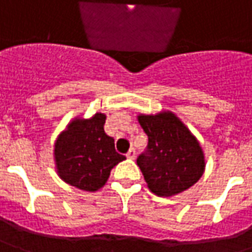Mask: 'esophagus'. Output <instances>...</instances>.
<instances>
[{
  "label": "esophagus",
  "instance_id": "34e87169",
  "mask_svg": "<svg viewBox=\"0 0 252 252\" xmlns=\"http://www.w3.org/2000/svg\"><path fill=\"white\" fill-rule=\"evenodd\" d=\"M136 157V151H135V149H131V150L126 153V158H129V159H133Z\"/></svg>",
  "mask_w": 252,
  "mask_h": 252
}]
</instances>
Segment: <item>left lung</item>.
I'll return each mask as SVG.
<instances>
[{"instance_id": "left-lung-1", "label": "left lung", "mask_w": 252, "mask_h": 252, "mask_svg": "<svg viewBox=\"0 0 252 252\" xmlns=\"http://www.w3.org/2000/svg\"><path fill=\"white\" fill-rule=\"evenodd\" d=\"M147 149L136 159L151 192L172 196L192 187L205 170L199 142L172 112L138 116Z\"/></svg>"}]
</instances>
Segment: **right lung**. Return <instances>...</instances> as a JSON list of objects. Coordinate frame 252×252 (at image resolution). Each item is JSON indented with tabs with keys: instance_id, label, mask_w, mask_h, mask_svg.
I'll return each instance as SVG.
<instances>
[{
	"instance_id": "add662e5",
	"label": "right lung",
	"mask_w": 252,
	"mask_h": 252,
	"mask_svg": "<svg viewBox=\"0 0 252 252\" xmlns=\"http://www.w3.org/2000/svg\"><path fill=\"white\" fill-rule=\"evenodd\" d=\"M106 116L75 119L54 144L59 176L83 191H96L108 181L110 170L126 157L114 149V139L105 133Z\"/></svg>"
}]
</instances>
